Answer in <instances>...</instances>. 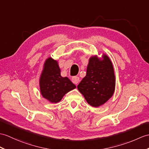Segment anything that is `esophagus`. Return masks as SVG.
<instances>
[{"label":"esophagus","mask_w":149,"mask_h":149,"mask_svg":"<svg viewBox=\"0 0 149 149\" xmlns=\"http://www.w3.org/2000/svg\"><path fill=\"white\" fill-rule=\"evenodd\" d=\"M72 81L75 84H77L79 82V77H77V76H75L72 78Z\"/></svg>","instance_id":"1"}]
</instances>
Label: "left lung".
<instances>
[{"mask_svg": "<svg viewBox=\"0 0 149 149\" xmlns=\"http://www.w3.org/2000/svg\"><path fill=\"white\" fill-rule=\"evenodd\" d=\"M116 88V77L111 60L106 54L91 56L86 70V75L77 86L89 105L99 107L113 96Z\"/></svg>", "mask_w": 149, "mask_h": 149, "instance_id": "1", "label": "left lung"}]
</instances>
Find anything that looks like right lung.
<instances>
[{"label":"right lung","mask_w":149,"mask_h":149,"mask_svg":"<svg viewBox=\"0 0 149 149\" xmlns=\"http://www.w3.org/2000/svg\"><path fill=\"white\" fill-rule=\"evenodd\" d=\"M57 60L51 57L45 61L39 78L42 97L51 103L60 102L65 94L76 88L67 77H61Z\"/></svg>","instance_id":"1"}]
</instances>
